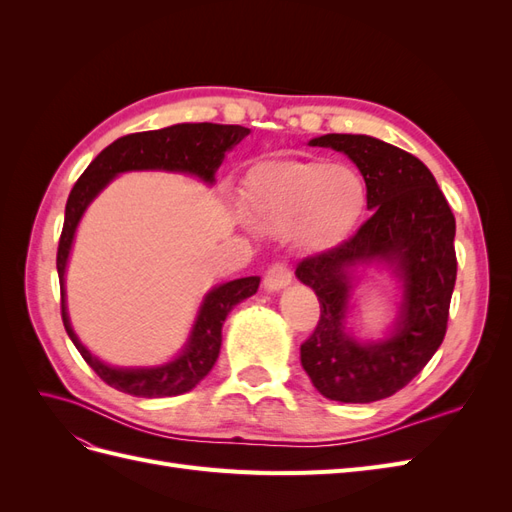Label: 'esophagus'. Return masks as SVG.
Returning a JSON list of instances; mask_svg holds the SVG:
<instances>
[{"label": "esophagus", "instance_id": "1", "mask_svg": "<svg viewBox=\"0 0 512 512\" xmlns=\"http://www.w3.org/2000/svg\"><path fill=\"white\" fill-rule=\"evenodd\" d=\"M292 282V267L286 260H277L265 273V288L267 290H280Z\"/></svg>", "mask_w": 512, "mask_h": 512}]
</instances>
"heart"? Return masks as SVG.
Here are the masks:
<instances>
[{
  "instance_id": "1",
  "label": "heart",
  "mask_w": 512,
  "mask_h": 512,
  "mask_svg": "<svg viewBox=\"0 0 512 512\" xmlns=\"http://www.w3.org/2000/svg\"><path fill=\"white\" fill-rule=\"evenodd\" d=\"M245 200L275 230L299 224L312 243H331L361 218L367 203L363 177L346 164L286 160L258 166L247 177Z\"/></svg>"
}]
</instances>
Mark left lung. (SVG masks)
<instances>
[{"label":"left lung","instance_id":"left-lung-1","mask_svg":"<svg viewBox=\"0 0 512 512\" xmlns=\"http://www.w3.org/2000/svg\"><path fill=\"white\" fill-rule=\"evenodd\" d=\"M309 145L344 151L359 166L371 218L350 239L297 265V277L320 301L301 365L320 395L369 404L404 389L442 344L457 277L455 215L429 168L404 149L363 134H324ZM374 257L405 277V301L392 339L363 347L343 333L345 269Z\"/></svg>","mask_w":512,"mask_h":512}]
</instances>
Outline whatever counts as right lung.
I'll use <instances>...</instances> for the list:
<instances>
[{"instance_id":"obj_1","label":"right lung","mask_w":512,"mask_h":512,"mask_svg":"<svg viewBox=\"0 0 512 512\" xmlns=\"http://www.w3.org/2000/svg\"><path fill=\"white\" fill-rule=\"evenodd\" d=\"M247 134H250V130L243 126H220V123H177V126L162 130L128 134L108 145L85 168L79 181L74 183L66 203L64 228H61L57 247L61 320H64L72 344L81 352L85 363L113 389L134 397H173L194 389L209 374L215 361H218L222 346V324L228 312L243 299L252 297L258 290L260 277H241V280L213 288L205 297L203 307H200L198 320L190 335V344L185 346L183 354L173 363L151 369L108 367L79 342V337L74 335L70 327L66 312L64 273L76 224H79L83 211L96 198V194L123 170H179V173H192L211 183L215 170L222 164L224 151L239 145Z\"/></svg>"}]
</instances>
